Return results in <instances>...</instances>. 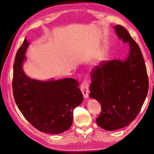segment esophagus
<instances>
[{"label": "esophagus", "instance_id": "34e87169", "mask_svg": "<svg viewBox=\"0 0 154 154\" xmlns=\"http://www.w3.org/2000/svg\"><path fill=\"white\" fill-rule=\"evenodd\" d=\"M89 81L87 78H86V79H84V81L81 85V92H82L85 98H87L88 96H89Z\"/></svg>", "mask_w": 154, "mask_h": 154}]
</instances>
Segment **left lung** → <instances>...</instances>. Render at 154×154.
<instances>
[{
  "instance_id": "left-lung-1",
  "label": "left lung",
  "mask_w": 154,
  "mask_h": 154,
  "mask_svg": "<svg viewBox=\"0 0 154 154\" xmlns=\"http://www.w3.org/2000/svg\"><path fill=\"white\" fill-rule=\"evenodd\" d=\"M119 39L129 44L124 61H103L91 71L89 97L100 103L98 126L113 131L128 125L138 116L149 89L146 64L139 45L126 29L114 26Z\"/></svg>"
}]
</instances>
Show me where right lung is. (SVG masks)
Here are the masks:
<instances>
[{
    "label": "right lung",
    "mask_w": 154,
    "mask_h": 154,
    "mask_svg": "<svg viewBox=\"0 0 154 154\" xmlns=\"http://www.w3.org/2000/svg\"><path fill=\"white\" fill-rule=\"evenodd\" d=\"M26 39L16 53L13 66L12 91L16 105L23 116L41 132L60 134L73 123V110L82 103L83 94L74 79L39 81L22 70Z\"/></svg>",
    "instance_id": "right-lung-1"
}]
</instances>
